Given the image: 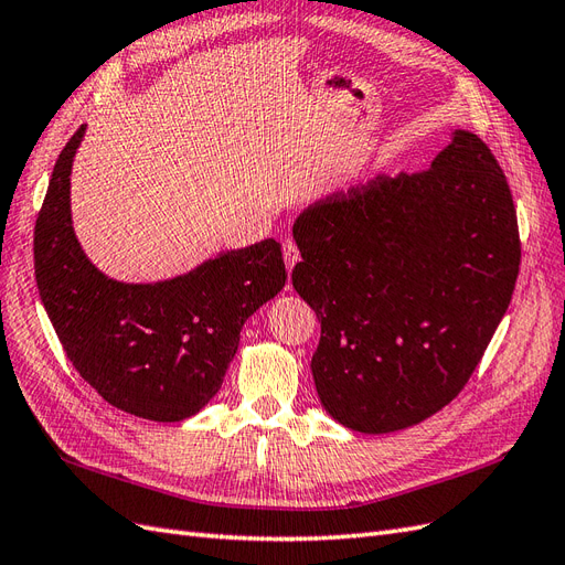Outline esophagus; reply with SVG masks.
Instances as JSON below:
<instances>
[{
  "instance_id": "1",
  "label": "esophagus",
  "mask_w": 565,
  "mask_h": 565,
  "mask_svg": "<svg viewBox=\"0 0 565 565\" xmlns=\"http://www.w3.org/2000/svg\"><path fill=\"white\" fill-rule=\"evenodd\" d=\"M282 256H285L287 270H292L295 264L299 262V247H297V243L292 241V237H285V241H282Z\"/></svg>"
}]
</instances>
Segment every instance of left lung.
I'll return each instance as SVG.
<instances>
[{"mask_svg": "<svg viewBox=\"0 0 565 565\" xmlns=\"http://www.w3.org/2000/svg\"><path fill=\"white\" fill-rule=\"evenodd\" d=\"M292 233V285L320 320L311 372L322 407L361 434L446 407L519 278L516 207L490 148L455 129L429 169L318 200Z\"/></svg>", "mask_w": 565, "mask_h": 565, "instance_id": "obj_1", "label": "left lung"}]
</instances>
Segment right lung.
Masks as SVG:
<instances>
[{
  "label": "right lung",
  "mask_w": 565,
  "mask_h": 565,
  "mask_svg": "<svg viewBox=\"0 0 565 565\" xmlns=\"http://www.w3.org/2000/svg\"><path fill=\"white\" fill-rule=\"evenodd\" d=\"M84 125L56 160L35 224V278L46 316L79 377L113 407L181 422L207 405L245 320L285 287L280 245L221 252L185 276L129 285L84 256L71 216V169Z\"/></svg>",
  "instance_id": "obj_1"
}]
</instances>
